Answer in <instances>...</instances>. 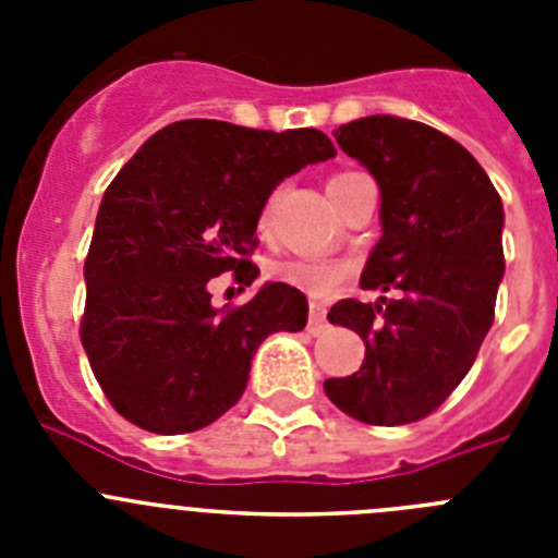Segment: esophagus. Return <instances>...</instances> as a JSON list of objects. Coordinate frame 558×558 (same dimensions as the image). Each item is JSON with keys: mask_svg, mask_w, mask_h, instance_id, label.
I'll return each mask as SVG.
<instances>
[{"mask_svg": "<svg viewBox=\"0 0 558 558\" xmlns=\"http://www.w3.org/2000/svg\"><path fill=\"white\" fill-rule=\"evenodd\" d=\"M307 329L313 335H322L324 329H327V307L318 302H310V322H307Z\"/></svg>", "mask_w": 558, "mask_h": 558, "instance_id": "1", "label": "esophagus"}]
</instances>
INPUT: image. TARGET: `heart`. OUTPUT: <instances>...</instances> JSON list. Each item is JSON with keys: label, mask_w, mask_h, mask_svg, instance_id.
I'll use <instances>...</instances> for the list:
<instances>
[{"label": "heart", "mask_w": 558, "mask_h": 558, "mask_svg": "<svg viewBox=\"0 0 558 558\" xmlns=\"http://www.w3.org/2000/svg\"><path fill=\"white\" fill-rule=\"evenodd\" d=\"M276 195L265 204L263 218H259V229H268V220L274 215ZM352 268L343 259H282L268 268L270 279L284 284H293L299 290H307L313 295H327L338 288L340 282H347Z\"/></svg>", "instance_id": "heart-1"}]
</instances>
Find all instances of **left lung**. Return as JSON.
Here are the masks:
<instances>
[{
	"mask_svg": "<svg viewBox=\"0 0 558 558\" xmlns=\"http://www.w3.org/2000/svg\"><path fill=\"white\" fill-rule=\"evenodd\" d=\"M335 140L379 186L383 236L360 284L391 299L329 310V322L363 338L366 360L324 391L357 422L408 425L456 391L495 322L502 201L475 156L425 122L374 113Z\"/></svg>",
	"mask_w": 558,
	"mask_h": 558,
	"instance_id": "obj_1",
	"label": "left lung"
}]
</instances>
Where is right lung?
<instances>
[{"mask_svg":"<svg viewBox=\"0 0 558 558\" xmlns=\"http://www.w3.org/2000/svg\"><path fill=\"white\" fill-rule=\"evenodd\" d=\"M335 156L315 128L254 131L220 120L153 133L108 184L86 256L83 349L128 422L175 436L211 425L248 386L274 332L307 324V295L265 282L243 307H211L209 279L248 288L256 223L288 175Z\"/></svg>","mask_w":558,"mask_h":558,"instance_id":"right-lung-1","label":"right lung"}]
</instances>
